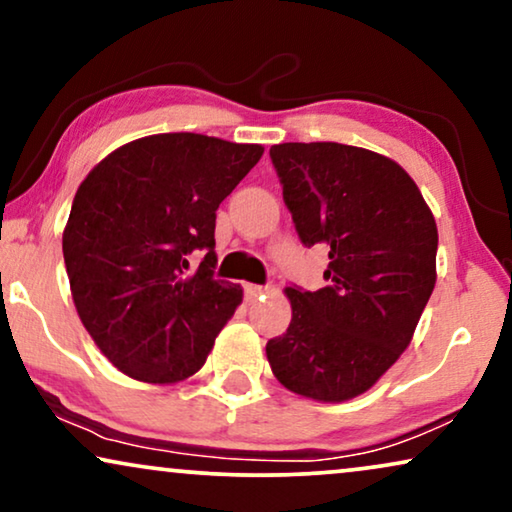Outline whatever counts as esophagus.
Instances as JSON below:
<instances>
[{
  "label": "esophagus",
  "instance_id": "esophagus-1",
  "mask_svg": "<svg viewBox=\"0 0 512 512\" xmlns=\"http://www.w3.org/2000/svg\"><path fill=\"white\" fill-rule=\"evenodd\" d=\"M268 291V286H258V284H244V296L247 300H256L261 293Z\"/></svg>",
  "mask_w": 512,
  "mask_h": 512
}]
</instances>
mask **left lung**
Masks as SVG:
<instances>
[{
	"label": "left lung",
	"mask_w": 512,
	"mask_h": 512,
	"mask_svg": "<svg viewBox=\"0 0 512 512\" xmlns=\"http://www.w3.org/2000/svg\"><path fill=\"white\" fill-rule=\"evenodd\" d=\"M303 247L328 251L326 286L291 284V324L268 340L293 394L340 403L368 391L410 345L436 286L438 228L394 160L338 142L270 149Z\"/></svg>",
	"instance_id": "obj_1"
}]
</instances>
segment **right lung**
I'll return each mask as SVG.
<instances>
[{
  "label": "right lung",
  "instance_id": "add662e5",
  "mask_svg": "<svg viewBox=\"0 0 512 512\" xmlns=\"http://www.w3.org/2000/svg\"><path fill=\"white\" fill-rule=\"evenodd\" d=\"M263 156L195 132L135 139L81 181L62 235L76 312L102 354L135 380L198 373L242 303L214 277L216 209ZM205 250L199 270L187 256Z\"/></svg>",
  "mask_w": 512,
  "mask_h": 512
}]
</instances>
